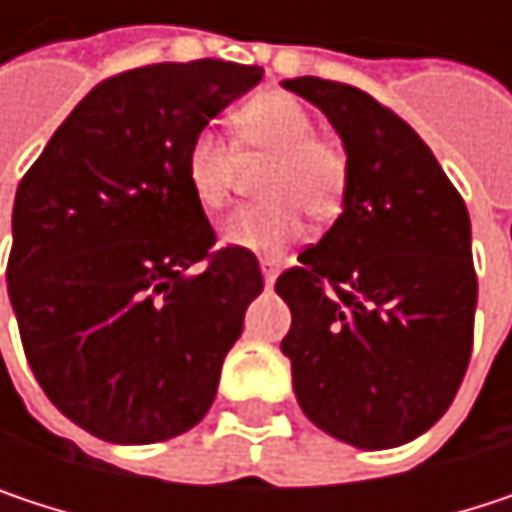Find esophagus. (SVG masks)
I'll use <instances>...</instances> for the list:
<instances>
[{"label": "esophagus", "instance_id": "esophagus-1", "mask_svg": "<svg viewBox=\"0 0 512 512\" xmlns=\"http://www.w3.org/2000/svg\"><path fill=\"white\" fill-rule=\"evenodd\" d=\"M260 272H263V284L272 287L275 278H278V263L275 260H260Z\"/></svg>", "mask_w": 512, "mask_h": 512}]
</instances>
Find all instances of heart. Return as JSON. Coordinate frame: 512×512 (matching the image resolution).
Wrapping results in <instances>:
<instances>
[{"mask_svg":"<svg viewBox=\"0 0 512 512\" xmlns=\"http://www.w3.org/2000/svg\"><path fill=\"white\" fill-rule=\"evenodd\" d=\"M240 159H269V165L260 177L263 201L234 210L219 228L231 249L281 257L305 234L302 209L317 222H332L344 207L347 154L314 136L311 112L290 94L269 91L246 100L234 112V145L213 127H201L189 139L183 177L204 210H219L228 201Z\"/></svg>","mask_w":512,"mask_h":512,"instance_id":"obj_1","label":"heart"}]
</instances>
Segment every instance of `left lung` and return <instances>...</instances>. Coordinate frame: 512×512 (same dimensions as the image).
<instances>
[{
    "label": "left lung",
    "instance_id": "obj_1",
    "mask_svg": "<svg viewBox=\"0 0 512 512\" xmlns=\"http://www.w3.org/2000/svg\"><path fill=\"white\" fill-rule=\"evenodd\" d=\"M344 142L350 180L335 225L278 275L293 323L281 353L302 412L329 436L385 451L454 403L474 338L468 210L421 136L361 88L281 82Z\"/></svg>",
    "mask_w": 512,
    "mask_h": 512
}]
</instances>
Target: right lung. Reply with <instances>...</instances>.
Wrapping results in <instances>:
<instances>
[{
  "mask_svg": "<svg viewBox=\"0 0 512 512\" xmlns=\"http://www.w3.org/2000/svg\"><path fill=\"white\" fill-rule=\"evenodd\" d=\"M260 79L219 58L118 73L17 186L8 296L23 350L52 406L103 442H165L213 406L263 278L255 255L213 252L183 151Z\"/></svg>",
  "mask_w": 512,
  "mask_h": 512,
  "instance_id": "obj_1",
  "label": "right lung"
}]
</instances>
